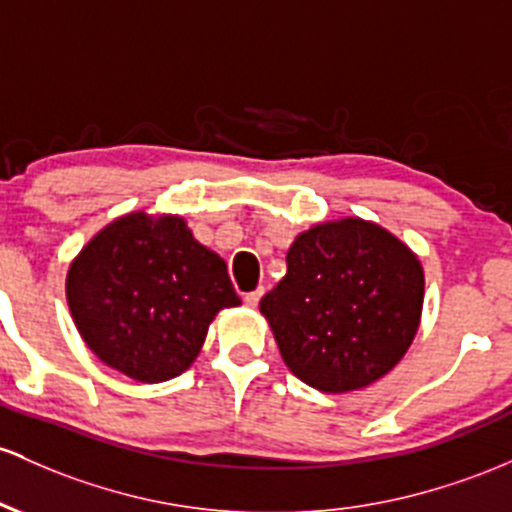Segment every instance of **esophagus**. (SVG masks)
<instances>
[{
  "instance_id": "34e87169",
  "label": "esophagus",
  "mask_w": 512,
  "mask_h": 512,
  "mask_svg": "<svg viewBox=\"0 0 512 512\" xmlns=\"http://www.w3.org/2000/svg\"><path fill=\"white\" fill-rule=\"evenodd\" d=\"M262 294H265V291H262V289H257V291H250V294H245V303H247V306H250V308H255L257 303H260Z\"/></svg>"
}]
</instances>
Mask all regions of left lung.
Masks as SVG:
<instances>
[{
    "mask_svg": "<svg viewBox=\"0 0 512 512\" xmlns=\"http://www.w3.org/2000/svg\"><path fill=\"white\" fill-rule=\"evenodd\" d=\"M425 272L379 223L345 216L303 230L286 274L262 296L286 367L320 393H347L389 374L420 328Z\"/></svg>",
    "mask_w": 512,
    "mask_h": 512,
    "instance_id": "obj_1",
    "label": "left lung"
}]
</instances>
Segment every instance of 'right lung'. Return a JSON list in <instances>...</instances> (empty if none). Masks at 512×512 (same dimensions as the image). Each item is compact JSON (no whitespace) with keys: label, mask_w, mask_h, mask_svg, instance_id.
Here are the masks:
<instances>
[{"label":"right lung","mask_w":512,"mask_h":512,"mask_svg":"<svg viewBox=\"0 0 512 512\" xmlns=\"http://www.w3.org/2000/svg\"><path fill=\"white\" fill-rule=\"evenodd\" d=\"M65 296L84 345L140 384L187 372L218 311L240 306L223 257L182 216L148 211L106 223L77 252Z\"/></svg>","instance_id":"add662e5"}]
</instances>
